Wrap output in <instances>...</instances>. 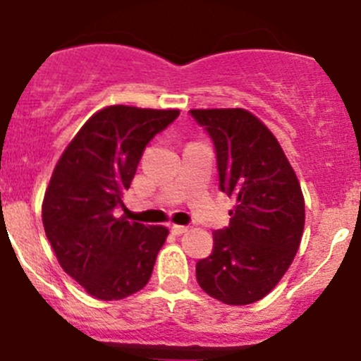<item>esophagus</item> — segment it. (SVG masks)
Here are the masks:
<instances>
[{
  "label": "esophagus",
  "instance_id": "obj_1",
  "mask_svg": "<svg viewBox=\"0 0 361 361\" xmlns=\"http://www.w3.org/2000/svg\"><path fill=\"white\" fill-rule=\"evenodd\" d=\"M170 231H172V235L180 236V235H184L185 231H188V226H177V224H173L172 228H170Z\"/></svg>",
  "mask_w": 361,
  "mask_h": 361
}]
</instances>
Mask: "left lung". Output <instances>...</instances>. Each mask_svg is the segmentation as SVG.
<instances>
[{
	"label": "left lung",
	"mask_w": 361,
	"mask_h": 361,
	"mask_svg": "<svg viewBox=\"0 0 361 361\" xmlns=\"http://www.w3.org/2000/svg\"><path fill=\"white\" fill-rule=\"evenodd\" d=\"M217 156L219 188L235 196L231 221L214 233V250L196 262L208 295L245 306L267 295L299 248L304 198L273 133L245 109H192Z\"/></svg>",
	"instance_id": "obj_1"
}]
</instances>
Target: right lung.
Masks as SVG:
<instances>
[{"label":"right lung","instance_id":"1","mask_svg":"<svg viewBox=\"0 0 361 361\" xmlns=\"http://www.w3.org/2000/svg\"><path fill=\"white\" fill-rule=\"evenodd\" d=\"M177 109L109 106L59 159L44 192L43 226L62 269L90 295L120 300L149 281L169 229L114 217L147 144Z\"/></svg>","mask_w":361,"mask_h":361}]
</instances>
